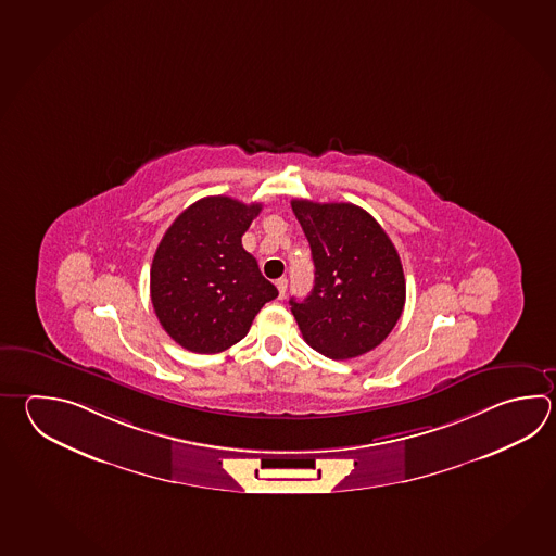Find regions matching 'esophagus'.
<instances>
[{
  "label": "esophagus",
  "mask_w": 556,
  "mask_h": 556,
  "mask_svg": "<svg viewBox=\"0 0 556 556\" xmlns=\"http://www.w3.org/2000/svg\"><path fill=\"white\" fill-rule=\"evenodd\" d=\"M287 283H289V281H287L285 277H281V279H277V289H279V296H281V299H283L285 291H287Z\"/></svg>",
  "instance_id": "obj_1"
}]
</instances>
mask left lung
Here are the masks:
<instances>
[{
	"label": "left lung",
	"instance_id": "8db88e82",
	"mask_svg": "<svg viewBox=\"0 0 556 556\" xmlns=\"http://www.w3.org/2000/svg\"><path fill=\"white\" fill-rule=\"evenodd\" d=\"M291 207L315 263L311 295L289 301L303 339L332 361L372 351L396 327L406 303L394 243L358 205L293 200Z\"/></svg>",
	"mask_w": 556,
	"mask_h": 556
}]
</instances>
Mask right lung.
<instances>
[{
    "mask_svg": "<svg viewBox=\"0 0 556 556\" xmlns=\"http://www.w3.org/2000/svg\"><path fill=\"white\" fill-rule=\"evenodd\" d=\"M261 204L207 195L174 219L150 267L160 325L186 351L216 354L250 332L261 306L279 295L243 250Z\"/></svg>",
    "mask_w": 556,
    "mask_h": 556,
    "instance_id": "obj_1",
    "label": "right lung"
}]
</instances>
